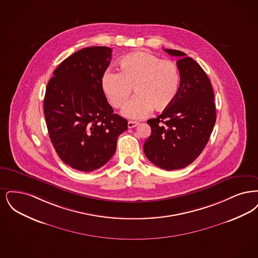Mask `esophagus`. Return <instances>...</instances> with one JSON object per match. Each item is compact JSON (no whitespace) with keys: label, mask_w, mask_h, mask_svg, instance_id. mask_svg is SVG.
<instances>
[{"label":"esophagus","mask_w":258,"mask_h":258,"mask_svg":"<svg viewBox=\"0 0 258 258\" xmlns=\"http://www.w3.org/2000/svg\"><path fill=\"white\" fill-rule=\"evenodd\" d=\"M138 124L136 121H128V128H134Z\"/></svg>","instance_id":"esophagus-1"}]
</instances>
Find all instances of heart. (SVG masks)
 <instances>
[{
  "label": "heart",
  "instance_id": "1",
  "mask_svg": "<svg viewBox=\"0 0 258 258\" xmlns=\"http://www.w3.org/2000/svg\"><path fill=\"white\" fill-rule=\"evenodd\" d=\"M119 72L107 71L101 88L113 108H121L137 94L122 113L131 119H142L151 112H162L172 104L179 91L180 75L176 64L146 52L128 54L119 60Z\"/></svg>",
  "mask_w": 258,
  "mask_h": 258
}]
</instances>
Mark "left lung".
Here are the masks:
<instances>
[{
  "label": "left lung",
  "mask_w": 258,
  "mask_h": 258,
  "mask_svg": "<svg viewBox=\"0 0 258 258\" xmlns=\"http://www.w3.org/2000/svg\"><path fill=\"white\" fill-rule=\"evenodd\" d=\"M178 56L179 91L168 109L148 119L151 135L144 145L147 159L159 168H185L200 156L216 122L212 85L201 66L178 50L165 49Z\"/></svg>",
  "instance_id": "left-lung-1"
}]
</instances>
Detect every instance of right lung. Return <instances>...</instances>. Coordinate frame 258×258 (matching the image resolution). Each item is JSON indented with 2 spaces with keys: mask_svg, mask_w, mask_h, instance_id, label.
Returning a JSON list of instances; mask_svg holds the SVG:
<instances>
[{
  "mask_svg": "<svg viewBox=\"0 0 258 258\" xmlns=\"http://www.w3.org/2000/svg\"><path fill=\"white\" fill-rule=\"evenodd\" d=\"M112 49L88 47L68 56L54 71L44 97L50 140L69 167L90 172L103 167L116 149L127 120L113 113L101 88Z\"/></svg>",
  "mask_w": 258,
  "mask_h": 258,
  "instance_id": "1",
  "label": "right lung"
}]
</instances>
